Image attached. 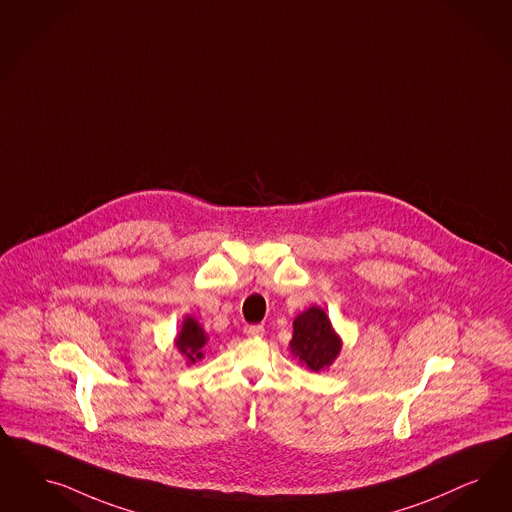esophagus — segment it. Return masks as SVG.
<instances>
[{
	"label": "esophagus",
	"instance_id": "esophagus-1",
	"mask_svg": "<svg viewBox=\"0 0 512 512\" xmlns=\"http://www.w3.org/2000/svg\"><path fill=\"white\" fill-rule=\"evenodd\" d=\"M244 334L251 336V338H263L264 328L261 325H246L244 326Z\"/></svg>",
	"mask_w": 512,
	"mask_h": 512
}]
</instances>
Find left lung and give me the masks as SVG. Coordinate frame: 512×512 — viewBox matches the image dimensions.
I'll list each match as a JSON object with an SVG mask.
<instances>
[{
    "instance_id": "8db88e82",
    "label": "left lung",
    "mask_w": 512,
    "mask_h": 512,
    "mask_svg": "<svg viewBox=\"0 0 512 512\" xmlns=\"http://www.w3.org/2000/svg\"><path fill=\"white\" fill-rule=\"evenodd\" d=\"M340 334L321 306H310L293 321V338L289 349L310 372H323L334 364L341 351Z\"/></svg>"
}]
</instances>
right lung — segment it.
<instances>
[{"label":"right lung","mask_w":512,"mask_h":512,"mask_svg":"<svg viewBox=\"0 0 512 512\" xmlns=\"http://www.w3.org/2000/svg\"><path fill=\"white\" fill-rule=\"evenodd\" d=\"M206 343H208L206 330L202 328L201 323L195 317L186 315L176 338H174V345H176L178 353L186 358L187 366L195 364L197 360L204 357V345Z\"/></svg>","instance_id":"obj_1"}]
</instances>
